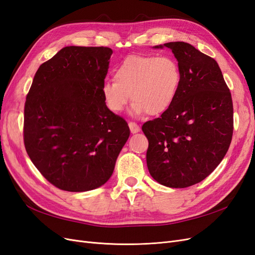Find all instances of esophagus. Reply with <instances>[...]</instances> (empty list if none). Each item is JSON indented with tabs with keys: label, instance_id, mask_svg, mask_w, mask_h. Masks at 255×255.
Masks as SVG:
<instances>
[{
	"label": "esophagus",
	"instance_id": "obj_1",
	"mask_svg": "<svg viewBox=\"0 0 255 255\" xmlns=\"http://www.w3.org/2000/svg\"><path fill=\"white\" fill-rule=\"evenodd\" d=\"M128 127H129L130 133H133V134L138 133V132H139V130H140L139 126H138L137 123H135V122H129V123H128Z\"/></svg>",
	"mask_w": 255,
	"mask_h": 255
}]
</instances>
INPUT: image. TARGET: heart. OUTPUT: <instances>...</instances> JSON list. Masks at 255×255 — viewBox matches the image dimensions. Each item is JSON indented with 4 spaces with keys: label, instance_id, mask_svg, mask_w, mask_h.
<instances>
[{
    "label": "heart",
    "instance_id": "heart-1",
    "mask_svg": "<svg viewBox=\"0 0 255 255\" xmlns=\"http://www.w3.org/2000/svg\"><path fill=\"white\" fill-rule=\"evenodd\" d=\"M181 69L170 56L132 55L115 68L114 80L102 85L106 106L114 113L126 109L132 98V114L158 116L170 109L181 84Z\"/></svg>",
    "mask_w": 255,
    "mask_h": 255
}]
</instances>
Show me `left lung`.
I'll return each mask as SVG.
<instances>
[{"mask_svg": "<svg viewBox=\"0 0 255 255\" xmlns=\"http://www.w3.org/2000/svg\"><path fill=\"white\" fill-rule=\"evenodd\" d=\"M164 47L172 51L182 79L170 109L142 126L149 140L146 166L159 184L185 188L203 181L227 154L233 103L214 58L183 41L153 48Z\"/></svg>", "mask_w": 255, "mask_h": 255, "instance_id": "obj_1", "label": "left lung"}]
</instances>
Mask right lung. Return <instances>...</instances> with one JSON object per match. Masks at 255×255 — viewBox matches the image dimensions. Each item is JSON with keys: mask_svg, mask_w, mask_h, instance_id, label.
<instances>
[{"mask_svg": "<svg viewBox=\"0 0 255 255\" xmlns=\"http://www.w3.org/2000/svg\"><path fill=\"white\" fill-rule=\"evenodd\" d=\"M113 50L63 48L34 76L24 106V145L40 173L61 190L102 186L129 136L106 106L102 85Z\"/></svg>", "mask_w": 255, "mask_h": 255, "instance_id": "right-lung-1", "label": "right lung"}]
</instances>
